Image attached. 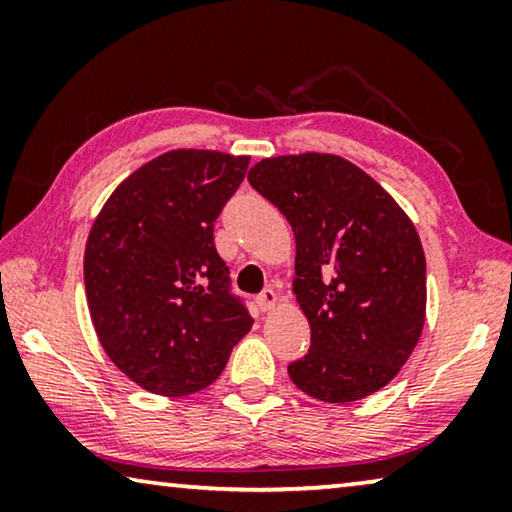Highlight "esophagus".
Segmentation results:
<instances>
[{
    "mask_svg": "<svg viewBox=\"0 0 512 512\" xmlns=\"http://www.w3.org/2000/svg\"><path fill=\"white\" fill-rule=\"evenodd\" d=\"M257 305H259V309H262V311L273 309L277 305V293L273 289H264L257 296Z\"/></svg>",
    "mask_w": 512,
    "mask_h": 512,
    "instance_id": "obj_1",
    "label": "esophagus"
}]
</instances>
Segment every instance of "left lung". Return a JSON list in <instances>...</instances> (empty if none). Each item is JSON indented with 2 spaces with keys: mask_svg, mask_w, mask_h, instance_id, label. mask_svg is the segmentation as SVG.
I'll return each instance as SVG.
<instances>
[{
  "mask_svg": "<svg viewBox=\"0 0 512 512\" xmlns=\"http://www.w3.org/2000/svg\"><path fill=\"white\" fill-rule=\"evenodd\" d=\"M248 183L296 235L293 293L311 348L289 377L320 402L384 388L411 357L427 309V262L415 225L366 171L329 153L257 162Z\"/></svg>",
  "mask_w": 512,
  "mask_h": 512,
  "instance_id": "8db88e82",
  "label": "left lung"
}]
</instances>
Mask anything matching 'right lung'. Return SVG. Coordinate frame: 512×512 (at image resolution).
<instances>
[{
	"instance_id": "obj_1",
	"label": "right lung",
	"mask_w": 512,
	"mask_h": 512,
	"mask_svg": "<svg viewBox=\"0 0 512 512\" xmlns=\"http://www.w3.org/2000/svg\"><path fill=\"white\" fill-rule=\"evenodd\" d=\"M250 158L178 149L121 183L94 221L83 275L103 350L155 395L201 391L253 327L214 246Z\"/></svg>"
}]
</instances>
